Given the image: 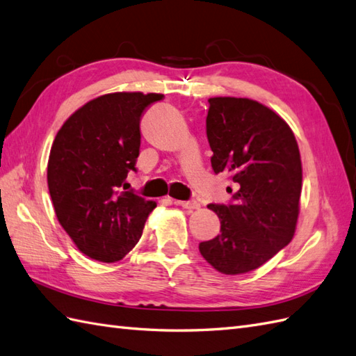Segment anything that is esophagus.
Here are the masks:
<instances>
[{"mask_svg":"<svg viewBox=\"0 0 356 356\" xmlns=\"http://www.w3.org/2000/svg\"><path fill=\"white\" fill-rule=\"evenodd\" d=\"M177 206H181L184 209H198L200 203L195 202V200H189V202H180V200H176L175 202Z\"/></svg>","mask_w":356,"mask_h":356,"instance_id":"esophagus-1","label":"esophagus"}]
</instances>
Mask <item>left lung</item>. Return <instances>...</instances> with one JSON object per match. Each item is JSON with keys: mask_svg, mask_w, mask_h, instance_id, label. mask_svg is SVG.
I'll list each match as a JSON object with an SVG mask.
<instances>
[{"mask_svg": "<svg viewBox=\"0 0 356 356\" xmlns=\"http://www.w3.org/2000/svg\"><path fill=\"white\" fill-rule=\"evenodd\" d=\"M206 132L215 175L230 172L238 191L232 204L207 206L220 218L221 233L198 248L218 272L239 275L293 239L302 189L299 147L275 111L247 97L209 99Z\"/></svg>", "mask_w": 356, "mask_h": 356, "instance_id": "obj_1", "label": "left lung"}]
</instances>
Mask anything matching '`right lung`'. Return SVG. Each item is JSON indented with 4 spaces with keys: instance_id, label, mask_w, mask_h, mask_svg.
Instances as JSON below:
<instances>
[{
    "instance_id": "obj_1",
    "label": "right lung",
    "mask_w": 356,
    "mask_h": 356,
    "mask_svg": "<svg viewBox=\"0 0 356 356\" xmlns=\"http://www.w3.org/2000/svg\"><path fill=\"white\" fill-rule=\"evenodd\" d=\"M163 95L117 91L90 100L63 123L48 161L57 220L90 259L114 263L140 241L156 203L124 191L140 154V120Z\"/></svg>"
}]
</instances>
